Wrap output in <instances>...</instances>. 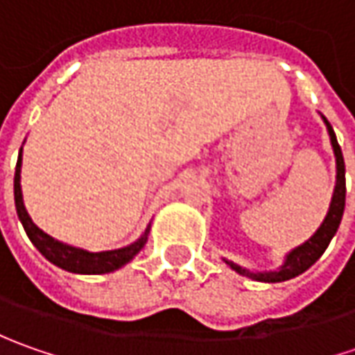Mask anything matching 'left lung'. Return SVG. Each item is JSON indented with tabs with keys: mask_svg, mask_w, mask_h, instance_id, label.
<instances>
[{
	"mask_svg": "<svg viewBox=\"0 0 355 355\" xmlns=\"http://www.w3.org/2000/svg\"><path fill=\"white\" fill-rule=\"evenodd\" d=\"M326 122V128H328V134H330V142H332V148H334L336 154V189L334 196H332V203H330V209H328V215L324 219V223L320 225V229L308 239L304 245L296 247L288 257H286V263L280 266L277 272H249L241 266L233 265L225 261L227 265L231 268H235L239 275H245V277H251L254 280H261V282H282V280L294 279L298 275H302L306 268L314 265L318 259L322 257V252L328 249L330 241L336 235L338 227H340V221H342V215H344V207H346V166H344V156H342V150H340V144L336 140V134L330 122L324 118Z\"/></svg>",
	"mask_w": 355,
	"mask_h": 355,
	"instance_id": "obj_1",
	"label": "left lung"
}]
</instances>
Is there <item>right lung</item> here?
<instances>
[{
  "label": "right lung",
  "instance_id": "add662e5",
  "mask_svg": "<svg viewBox=\"0 0 355 355\" xmlns=\"http://www.w3.org/2000/svg\"><path fill=\"white\" fill-rule=\"evenodd\" d=\"M21 152L17 157V166H15V180H13V193H15V209L19 215V221L23 223V229L27 233V237L31 239L35 247L39 249V252L51 261L53 265L61 266L69 272H80V275H104V272H112L122 265H126L128 261H132L148 239V231L144 233L142 239H138L136 243H132L124 249H116V251H103V252H89L83 249H75L69 247L57 239L49 237L47 233H43L39 227L35 225L29 217V213L25 211L23 205V198H21Z\"/></svg>",
  "mask_w": 355,
  "mask_h": 355
}]
</instances>
